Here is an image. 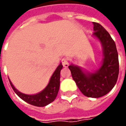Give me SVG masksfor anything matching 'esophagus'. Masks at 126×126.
<instances>
[{
    "label": "esophagus",
    "mask_w": 126,
    "mask_h": 126,
    "mask_svg": "<svg viewBox=\"0 0 126 126\" xmlns=\"http://www.w3.org/2000/svg\"><path fill=\"white\" fill-rule=\"evenodd\" d=\"M62 65L64 66V67H68L69 66V62L65 57L62 60Z\"/></svg>",
    "instance_id": "34e87169"
}]
</instances>
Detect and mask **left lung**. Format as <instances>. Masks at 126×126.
I'll list each match as a JSON object with an SVG mask.
<instances>
[{"label":"left lung","mask_w":126,"mask_h":126,"mask_svg":"<svg viewBox=\"0 0 126 126\" xmlns=\"http://www.w3.org/2000/svg\"><path fill=\"white\" fill-rule=\"evenodd\" d=\"M93 34L102 47L103 60L97 70L90 72L80 66H69L71 76L80 92L88 97L98 98L109 93L118 79L119 55L115 42L108 32L98 23L93 22Z\"/></svg>","instance_id":"1"}]
</instances>
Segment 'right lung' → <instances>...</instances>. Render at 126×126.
<instances>
[{"label":"right lung","instance_id":"obj_1","mask_svg":"<svg viewBox=\"0 0 126 126\" xmlns=\"http://www.w3.org/2000/svg\"><path fill=\"white\" fill-rule=\"evenodd\" d=\"M62 67L63 66L62 63H60L51 76L50 81L45 89L35 94H27L22 93L15 88L10 79L9 80L15 93L24 101L33 106L45 107L52 102L57 95L60 85V71Z\"/></svg>","mask_w":126,"mask_h":126}]
</instances>
